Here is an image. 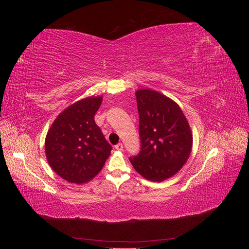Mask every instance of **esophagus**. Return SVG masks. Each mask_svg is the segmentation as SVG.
<instances>
[{"label": "esophagus", "mask_w": 249, "mask_h": 249, "mask_svg": "<svg viewBox=\"0 0 249 249\" xmlns=\"http://www.w3.org/2000/svg\"><path fill=\"white\" fill-rule=\"evenodd\" d=\"M115 149L118 150V152H122V150L124 149L123 143H118V144H116V145H115Z\"/></svg>", "instance_id": "1"}]
</instances>
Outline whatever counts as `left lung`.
Segmentation results:
<instances>
[{
	"instance_id": "1",
	"label": "left lung",
	"mask_w": 249,
	"mask_h": 249,
	"mask_svg": "<svg viewBox=\"0 0 249 249\" xmlns=\"http://www.w3.org/2000/svg\"><path fill=\"white\" fill-rule=\"evenodd\" d=\"M141 150L130 158L134 169L152 182L175 176L184 166L192 149L190 125L178 105L152 89H138Z\"/></svg>"
}]
</instances>
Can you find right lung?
Returning a JSON list of instances; mask_svg holds the SVG:
<instances>
[{
    "mask_svg": "<svg viewBox=\"0 0 249 249\" xmlns=\"http://www.w3.org/2000/svg\"><path fill=\"white\" fill-rule=\"evenodd\" d=\"M102 96H89L64 109L46 137V156L52 169L73 184H84L99 173L111 145L94 122Z\"/></svg>",
    "mask_w": 249,
    "mask_h": 249,
    "instance_id": "add662e5",
    "label": "right lung"
}]
</instances>
